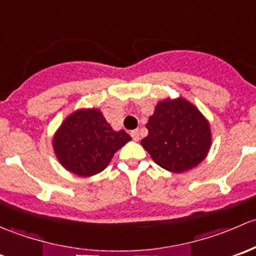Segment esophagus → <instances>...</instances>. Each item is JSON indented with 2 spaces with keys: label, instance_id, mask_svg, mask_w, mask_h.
I'll use <instances>...</instances> for the list:
<instances>
[{
  "label": "esophagus",
  "instance_id": "obj_1",
  "mask_svg": "<svg viewBox=\"0 0 256 256\" xmlns=\"http://www.w3.org/2000/svg\"><path fill=\"white\" fill-rule=\"evenodd\" d=\"M130 136H132V138H133L134 142H138L139 139H140V136H139V130H138V129H136V130H132Z\"/></svg>",
  "mask_w": 256,
  "mask_h": 256
}]
</instances>
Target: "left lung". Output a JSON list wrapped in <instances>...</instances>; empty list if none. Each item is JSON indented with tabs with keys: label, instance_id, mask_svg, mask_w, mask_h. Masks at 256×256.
Listing matches in <instances>:
<instances>
[{
	"label": "left lung",
	"instance_id": "left-lung-1",
	"mask_svg": "<svg viewBox=\"0 0 256 256\" xmlns=\"http://www.w3.org/2000/svg\"><path fill=\"white\" fill-rule=\"evenodd\" d=\"M149 134L140 142L159 166L175 174L201 164L212 146L208 120L184 97L162 100L146 123Z\"/></svg>",
	"mask_w": 256,
	"mask_h": 256
}]
</instances>
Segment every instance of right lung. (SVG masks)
<instances>
[{"mask_svg": "<svg viewBox=\"0 0 256 256\" xmlns=\"http://www.w3.org/2000/svg\"><path fill=\"white\" fill-rule=\"evenodd\" d=\"M130 139L123 129L110 127L101 110L92 107L70 113L52 136V144L62 168L88 178L108 166L114 152Z\"/></svg>", "mask_w": 256, "mask_h": 256, "instance_id": "1", "label": "right lung"}]
</instances>
